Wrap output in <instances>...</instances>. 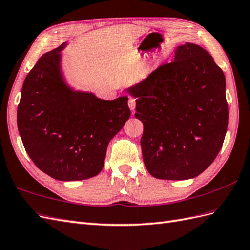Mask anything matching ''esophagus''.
<instances>
[{"mask_svg":"<svg viewBox=\"0 0 250 250\" xmlns=\"http://www.w3.org/2000/svg\"><path fill=\"white\" fill-rule=\"evenodd\" d=\"M127 105H129L131 111H134L135 106H136V102H135V99L133 97H129V101H127Z\"/></svg>","mask_w":250,"mask_h":250,"instance_id":"34e87169","label":"esophagus"}]
</instances>
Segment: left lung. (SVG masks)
Here are the masks:
<instances>
[{
    "label": "left lung",
    "mask_w": 250,
    "mask_h": 250,
    "mask_svg": "<svg viewBox=\"0 0 250 250\" xmlns=\"http://www.w3.org/2000/svg\"><path fill=\"white\" fill-rule=\"evenodd\" d=\"M144 124L145 166L163 180H187L205 171L222 149L228 126L226 79L200 45H179L175 60L127 88Z\"/></svg>",
    "instance_id": "1"
}]
</instances>
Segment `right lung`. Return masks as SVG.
<instances>
[{"mask_svg":"<svg viewBox=\"0 0 250 250\" xmlns=\"http://www.w3.org/2000/svg\"><path fill=\"white\" fill-rule=\"evenodd\" d=\"M66 45L43 54L26 75L17 125L40 170L60 181H78L102 170L107 145L131 111L125 96L102 100L67 85L61 67Z\"/></svg>","mask_w":250,"mask_h":250,"instance_id":"obj_1","label":"right lung"}]
</instances>
